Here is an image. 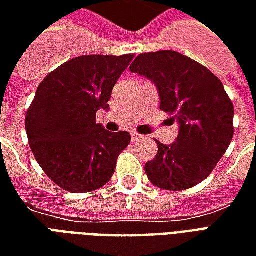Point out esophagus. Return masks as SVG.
<instances>
[{
    "instance_id": "1",
    "label": "esophagus",
    "mask_w": 256,
    "mask_h": 256,
    "mask_svg": "<svg viewBox=\"0 0 256 256\" xmlns=\"http://www.w3.org/2000/svg\"><path fill=\"white\" fill-rule=\"evenodd\" d=\"M132 138H133V141H142V140H145V137L138 133H132Z\"/></svg>"
}]
</instances>
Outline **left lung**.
Segmentation results:
<instances>
[{"label": "left lung", "mask_w": 256, "mask_h": 256, "mask_svg": "<svg viewBox=\"0 0 256 256\" xmlns=\"http://www.w3.org/2000/svg\"><path fill=\"white\" fill-rule=\"evenodd\" d=\"M130 71L152 80L160 110L174 114L178 137L158 144V155L145 164V174L158 188L184 190L208 177L233 138L234 108L214 74L174 50L142 53Z\"/></svg>", "instance_id": "8db88e82"}]
</instances>
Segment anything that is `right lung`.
I'll return each mask as SVG.
<instances>
[{"mask_svg":"<svg viewBox=\"0 0 256 256\" xmlns=\"http://www.w3.org/2000/svg\"><path fill=\"white\" fill-rule=\"evenodd\" d=\"M124 56H80L62 64L36 89L26 116L30 148L53 182L71 193L104 186L128 148V132L110 133L96 123L110 110L114 86L133 60Z\"/></svg>","mask_w":256,"mask_h":256,"instance_id":"obj_1","label":"right lung"}]
</instances>
